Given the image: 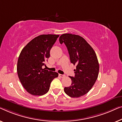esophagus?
Masks as SVG:
<instances>
[{"instance_id": "34e87169", "label": "esophagus", "mask_w": 122, "mask_h": 122, "mask_svg": "<svg viewBox=\"0 0 122 122\" xmlns=\"http://www.w3.org/2000/svg\"><path fill=\"white\" fill-rule=\"evenodd\" d=\"M59 76L60 77H61V78H63V77H64L65 76L64 75H61V74H59Z\"/></svg>"}]
</instances>
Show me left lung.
I'll use <instances>...</instances> for the list:
<instances>
[{
    "mask_svg": "<svg viewBox=\"0 0 122 122\" xmlns=\"http://www.w3.org/2000/svg\"><path fill=\"white\" fill-rule=\"evenodd\" d=\"M59 41L67 48L71 62L76 65L75 76H70L71 85L65 87L64 91L71 97H81L90 91L98 78L99 67L97 55L93 48L79 35L64 34Z\"/></svg>",
    "mask_w": 122,
    "mask_h": 122,
    "instance_id": "8db88e82",
    "label": "left lung"
}]
</instances>
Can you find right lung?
<instances>
[{
    "label": "right lung",
    "mask_w": 122,
    "mask_h": 122,
    "mask_svg": "<svg viewBox=\"0 0 122 122\" xmlns=\"http://www.w3.org/2000/svg\"><path fill=\"white\" fill-rule=\"evenodd\" d=\"M59 35H41L27 44L20 52L17 72L22 85L34 96H42L49 91L51 82L59 76L56 72L42 68L50 57V51Z\"/></svg>",
    "instance_id": "add662e5"
}]
</instances>
